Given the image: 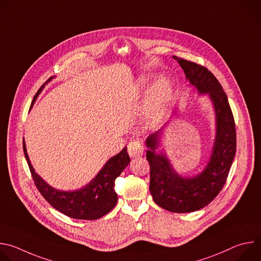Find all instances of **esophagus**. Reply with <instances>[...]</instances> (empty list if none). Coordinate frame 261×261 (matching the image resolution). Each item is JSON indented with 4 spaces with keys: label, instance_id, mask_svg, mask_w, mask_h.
Returning a JSON list of instances; mask_svg holds the SVG:
<instances>
[{
    "label": "esophagus",
    "instance_id": "34e87169",
    "mask_svg": "<svg viewBox=\"0 0 261 261\" xmlns=\"http://www.w3.org/2000/svg\"><path fill=\"white\" fill-rule=\"evenodd\" d=\"M143 150H144L143 144L138 140L130 141L128 144V153L132 158L140 157L143 154Z\"/></svg>",
    "mask_w": 261,
    "mask_h": 261
}]
</instances>
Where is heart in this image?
Returning <instances> with one entry per match:
<instances>
[{"instance_id": "b5f03b06", "label": "heart", "mask_w": 261, "mask_h": 261, "mask_svg": "<svg viewBox=\"0 0 261 261\" xmlns=\"http://www.w3.org/2000/svg\"><path fill=\"white\" fill-rule=\"evenodd\" d=\"M141 87H144V83L140 84ZM171 84L167 79H161L154 84L148 93L144 117L150 122H158L167 106L170 97H171Z\"/></svg>"}]
</instances>
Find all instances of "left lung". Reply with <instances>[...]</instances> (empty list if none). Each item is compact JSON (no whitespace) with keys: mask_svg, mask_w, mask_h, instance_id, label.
<instances>
[{"mask_svg":"<svg viewBox=\"0 0 261 261\" xmlns=\"http://www.w3.org/2000/svg\"><path fill=\"white\" fill-rule=\"evenodd\" d=\"M186 77L199 93L208 94L216 113L217 132L213 153L205 169L194 177H181L167 158L155 150L158 134L146 138V159L150 164V191L154 201L172 213H190L211 203L225 185L237 151L236 123L227 96L214 74L205 67L174 57Z\"/></svg>","mask_w":261,"mask_h":261,"instance_id":"obj_1","label":"left lung"}]
</instances>
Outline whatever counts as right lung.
<instances>
[{
  "label": "right lung",
  "instance_id": "obj_1",
  "mask_svg": "<svg viewBox=\"0 0 261 261\" xmlns=\"http://www.w3.org/2000/svg\"><path fill=\"white\" fill-rule=\"evenodd\" d=\"M51 79L53 77L48 79L47 82ZM47 82L45 84H47ZM45 84H43L35 95L32 105L44 88ZM23 152L34 184L45 200L62 214L80 220L99 219L115 207L118 201V194L115 190V180L130 163L127 147H124L118 155L110 158L106 162L97 176L85 188L77 191L65 192L54 189L35 172L27 154L24 141Z\"/></svg>",
  "mask_w": 261,
  "mask_h": 261
}]
</instances>
